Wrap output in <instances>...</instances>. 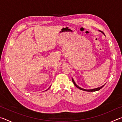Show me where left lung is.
Returning <instances> with one entry per match:
<instances>
[{"instance_id": "8db88e82", "label": "left lung", "mask_w": 122, "mask_h": 122, "mask_svg": "<svg viewBox=\"0 0 122 122\" xmlns=\"http://www.w3.org/2000/svg\"><path fill=\"white\" fill-rule=\"evenodd\" d=\"M100 32H102V33L105 36V34H104V33H103V32H102V31H101V30H100ZM72 81H73V83H74V85H75L77 88L80 89V90H83V91H86V92H96V91H98V90H100L103 87V86H104V85H103V86H100V87L96 88H95V89H84L82 88H81V87H80L79 86H78L77 85V84H76L75 83V82H74V80H73V78H72Z\"/></svg>"}]
</instances>
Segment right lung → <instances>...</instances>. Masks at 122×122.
<instances>
[{
    "instance_id": "right-lung-1",
    "label": "right lung",
    "mask_w": 122,
    "mask_h": 122,
    "mask_svg": "<svg viewBox=\"0 0 122 122\" xmlns=\"http://www.w3.org/2000/svg\"><path fill=\"white\" fill-rule=\"evenodd\" d=\"M49 88H50V87H49ZM49 88H48V89H49ZM48 89H47V90H48Z\"/></svg>"
}]
</instances>
